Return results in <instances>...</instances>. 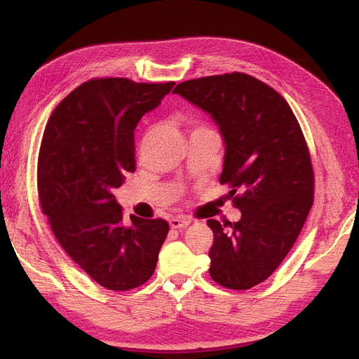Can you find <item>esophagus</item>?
<instances>
[{
  "label": "esophagus",
  "mask_w": 359,
  "mask_h": 359,
  "mask_svg": "<svg viewBox=\"0 0 359 359\" xmlns=\"http://www.w3.org/2000/svg\"><path fill=\"white\" fill-rule=\"evenodd\" d=\"M191 222L186 217H173V219L169 220V224L172 229H182V227H187Z\"/></svg>",
  "instance_id": "1"
}]
</instances>
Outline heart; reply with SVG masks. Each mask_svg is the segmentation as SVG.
<instances>
[{"mask_svg": "<svg viewBox=\"0 0 359 359\" xmlns=\"http://www.w3.org/2000/svg\"><path fill=\"white\" fill-rule=\"evenodd\" d=\"M186 119L187 121L193 126V130H199V128H206V126H203L202 123H198V121H194V119L190 116V115H186Z\"/></svg>", "mask_w": 359, "mask_h": 359, "instance_id": "obj_1", "label": "heart"}]
</instances>
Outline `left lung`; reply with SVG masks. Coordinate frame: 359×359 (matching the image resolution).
I'll return each instance as SVG.
<instances>
[{"label":"left lung","instance_id":"obj_1","mask_svg":"<svg viewBox=\"0 0 359 359\" xmlns=\"http://www.w3.org/2000/svg\"><path fill=\"white\" fill-rule=\"evenodd\" d=\"M219 124L226 144L220 184L241 220L210 219L211 278L247 290L265 281L295 244L314 196V172L295 114L274 88L232 72L181 82L173 90Z\"/></svg>","mask_w":359,"mask_h":359}]
</instances>
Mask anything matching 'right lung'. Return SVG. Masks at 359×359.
Instances as JSON below:
<instances>
[{"label":"right lung","instance_id":"1","mask_svg":"<svg viewBox=\"0 0 359 359\" xmlns=\"http://www.w3.org/2000/svg\"><path fill=\"white\" fill-rule=\"evenodd\" d=\"M175 82L95 78L52 112L37 160V191L57 241L100 286L124 292L154 274L169 223L130 215L115 201L135 172V128Z\"/></svg>","mask_w":359,"mask_h":359}]
</instances>
